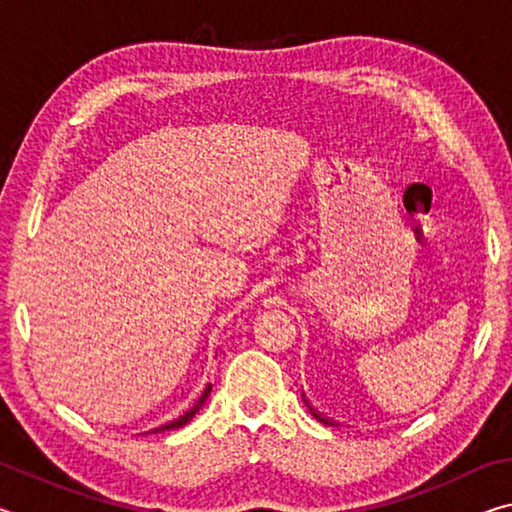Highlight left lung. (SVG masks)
Masks as SVG:
<instances>
[{
	"instance_id": "left-lung-1",
	"label": "left lung",
	"mask_w": 512,
	"mask_h": 512,
	"mask_svg": "<svg viewBox=\"0 0 512 512\" xmlns=\"http://www.w3.org/2000/svg\"><path fill=\"white\" fill-rule=\"evenodd\" d=\"M305 402H307V400H305ZM307 406H309V402H307ZM309 411H311V415H314L316 420H320V422H323V424H332V427H334V422H329L327 418H323V415H320V413L314 409V406H309Z\"/></svg>"
}]
</instances>
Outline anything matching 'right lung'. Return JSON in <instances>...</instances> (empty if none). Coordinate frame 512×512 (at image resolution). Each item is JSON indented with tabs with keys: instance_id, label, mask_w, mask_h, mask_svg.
Instances as JSON below:
<instances>
[{
	"instance_id": "obj_1",
	"label": "right lung",
	"mask_w": 512,
	"mask_h": 512,
	"mask_svg": "<svg viewBox=\"0 0 512 512\" xmlns=\"http://www.w3.org/2000/svg\"><path fill=\"white\" fill-rule=\"evenodd\" d=\"M210 391H212V386H207L205 388V393L201 395V400H198L196 402V406H194V409H189L185 415H180V418L176 420V422H169V424H164V427H160V429H155V431H164V429H178V427H183V424H187L189 420H192L194 418V415H196V411L198 409H201V406L205 404V400H207V395H210Z\"/></svg>"
}]
</instances>
